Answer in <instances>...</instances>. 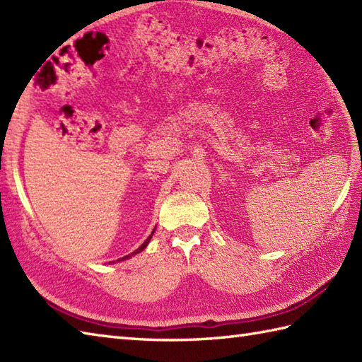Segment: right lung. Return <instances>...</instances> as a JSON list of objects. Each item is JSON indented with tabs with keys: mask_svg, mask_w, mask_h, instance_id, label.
<instances>
[{
	"mask_svg": "<svg viewBox=\"0 0 362 362\" xmlns=\"http://www.w3.org/2000/svg\"><path fill=\"white\" fill-rule=\"evenodd\" d=\"M153 232H156V230H153ZM153 232L151 233V236L148 238V240H146L141 245H140V247H138L135 252H132V253H129V255H126V257H122V258H119L118 261H124V259H127V258H130V257H134V255H136V253H140V252H143L144 249H146V245H148L149 244V241H151V238H152V235H153Z\"/></svg>",
	"mask_w": 362,
	"mask_h": 362,
	"instance_id": "obj_1",
	"label": "right lung"
}]
</instances>
